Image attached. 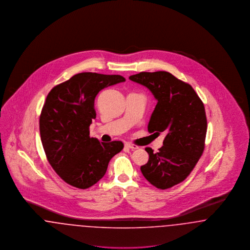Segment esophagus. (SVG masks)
<instances>
[{
    "label": "esophagus",
    "instance_id": "34e87169",
    "mask_svg": "<svg viewBox=\"0 0 250 250\" xmlns=\"http://www.w3.org/2000/svg\"><path fill=\"white\" fill-rule=\"evenodd\" d=\"M125 147H127V148H129V149H131V150H136V149H138L139 147L137 146V145H135V144H132V143H126L125 144Z\"/></svg>",
    "mask_w": 250,
    "mask_h": 250
}]
</instances>
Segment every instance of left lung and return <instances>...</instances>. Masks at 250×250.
I'll return each instance as SVG.
<instances>
[{"mask_svg":"<svg viewBox=\"0 0 250 250\" xmlns=\"http://www.w3.org/2000/svg\"><path fill=\"white\" fill-rule=\"evenodd\" d=\"M129 80L146 87L157 101L148 131L166 133L157 153L145 148L149 160L141 170L155 188H172L189 175L203 153L207 131L203 103L189 84L168 72H141Z\"/></svg>","mask_w":250,"mask_h":250,"instance_id":"8db88e82","label":"left lung"}]
</instances>
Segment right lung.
I'll list each match as a JSON object with an SVG mask.
<instances>
[{"label": "right lung", "instance_id": "right-lung-1", "mask_svg": "<svg viewBox=\"0 0 250 250\" xmlns=\"http://www.w3.org/2000/svg\"><path fill=\"white\" fill-rule=\"evenodd\" d=\"M125 82L120 75L85 72L55 86L46 98L39 120L41 142L48 162L61 178L85 189L103 178L122 142L100 143L90 138L95 119V98L108 86Z\"/></svg>", "mask_w": 250, "mask_h": 250}]
</instances>
